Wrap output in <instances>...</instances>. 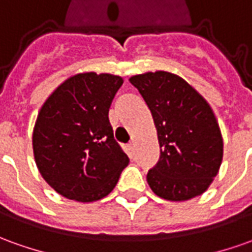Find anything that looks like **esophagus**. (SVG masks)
<instances>
[{"instance_id":"34e87169","label":"esophagus","mask_w":252,"mask_h":252,"mask_svg":"<svg viewBox=\"0 0 252 252\" xmlns=\"http://www.w3.org/2000/svg\"><path fill=\"white\" fill-rule=\"evenodd\" d=\"M133 148H135V145H133V142H131V143L128 145V150H129V153H132Z\"/></svg>"}]
</instances>
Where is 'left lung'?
<instances>
[{
  "mask_svg": "<svg viewBox=\"0 0 252 252\" xmlns=\"http://www.w3.org/2000/svg\"><path fill=\"white\" fill-rule=\"evenodd\" d=\"M150 109L160 158L148 172L158 197L185 201L203 194L220 171L223 140L211 106L191 85L168 71L129 78Z\"/></svg>",
  "mask_w": 252,
  "mask_h": 252,
  "instance_id": "obj_1",
  "label": "left lung"
}]
</instances>
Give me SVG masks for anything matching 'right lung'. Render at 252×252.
<instances>
[{"instance_id": "1", "label": "right lung", "mask_w": 252, "mask_h": 252, "mask_svg": "<svg viewBox=\"0 0 252 252\" xmlns=\"http://www.w3.org/2000/svg\"><path fill=\"white\" fill-rule=\"evenodd\" d=\"M123 83L107 73H78L42 104L32 131L34 158L41 176L63 197L100 200L128 165L109 121L110 104Z\"/></svg>"}]
</instances>
